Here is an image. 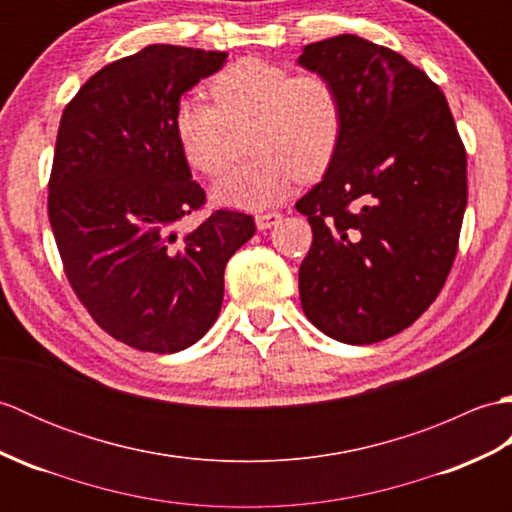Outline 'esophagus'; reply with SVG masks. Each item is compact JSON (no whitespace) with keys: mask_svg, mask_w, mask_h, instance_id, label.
<instances>
[{"mask_svg":"<svg viewBox=\"0 0 512 512\" xmlns=\"http://www.w3.org/2000/svg\"><path fill=\"white\" fill-rule=\"evenodd\" d=\"M279 220H281V213H277V211H270V213H259V215H255V224H257L259 231H266V228L279 224Z\"/></svg>","mask_w":512,"mask_h":512,"instance_id":"34e87169","label":"esophagus"}]
</instances>
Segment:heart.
<instances>
[{
  "mask_svg": "<svg viewBox=\"0 0 512 512\" xmlns=\"http://www.w3.org/2000/svg\"><path fill=\"white\" fill-rule=\"evenodd\" d=\"M215 105L198 96L180 101L173 132L184 158L204 176L228 162L231 129L253 125L250 154L213 187V200L257 211L279 202L297 178L310 180L330 165L343 132L341 96L319 72L292 76L264 59H239L211 81Z\"/></svg>",
  "mask_w": 512,
  "mask_h": 512,
  "instance_id": "1",
  "label": "heart"
}]
</instances>
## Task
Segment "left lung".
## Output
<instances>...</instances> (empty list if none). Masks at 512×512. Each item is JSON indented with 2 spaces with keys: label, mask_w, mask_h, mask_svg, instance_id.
<instances>
[{
  "label": "left lung",
  "mask_w": 512,
  "mask_h": 512,
  "mask_svg": "<svg viewBox=\"0 0 512 512\" xmlns=\"http://www.w3.org/2000/svg\"><path fill=\"white\" fill-rule=\"evenodd\" d=\"M297 63L328 76L343 107L325 176L295 204L312 226L301 308L334 341L378 343L409 328L447 281L466 151L444 94L402 54L339 35Z\"/></svg>",
  "instance_id": "left-lung-1"
}]
</instances>
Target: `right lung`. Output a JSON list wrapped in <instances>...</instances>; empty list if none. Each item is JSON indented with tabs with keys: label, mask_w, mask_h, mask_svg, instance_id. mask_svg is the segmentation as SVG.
Returning <instances> with one entry per match:
<instances>
[{
	"label": "right lung",
	"mask_w": 512,
	"mask_h": 512,
	"mask_svg": "<svg viewBox=\"0 0 512 512\" xmlns=\"http://www.w3.org/2000/svg\"><path fill=\"white\" fill-rule=\"evenodd\" d=\"M226 52L154 43L96 72L63 110L48 215L76 297L129 347L173 354L198 343L224 299V268L255 235L246 213L204 204L173 114Z\"/></svg>",
	"instance_id": "obj_1"
}]
</instances>
